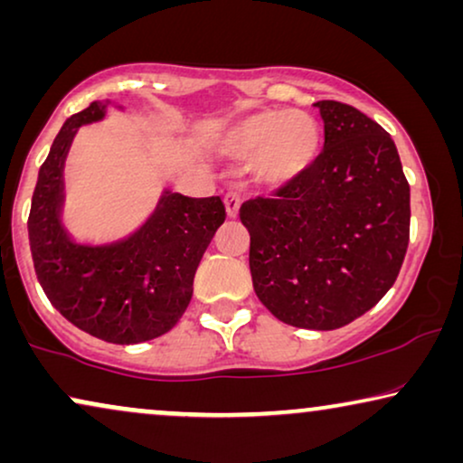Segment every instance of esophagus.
<instances>
[{
  "mask_svg": "<svg viewBox=\"0 0 463 463\" xmlns=\"http://www.w3.org/2000/svg\"><path fill=\"white\" fill-rule=\"evenodd\" d=\"M225 211H227V217L230 219H236L238 213H240V204H242V198H240V194L236 192H230L225 195Z\"/></svg>",
  "mask_w": 463,
  "mask_h": 463,
  "instance_id": "obj_1",
  "label": "esophagus"
}]
</instances>
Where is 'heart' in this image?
<instances>
[{"label": "heart", "instance_id": "b5f03b06", "mask_svg": "<svg viewBox=\"0 0 463 463\" xmlns=\"http://www.w3.org/2000/svg\"><path fill=\"white\" fill-rule=\"evenodd\" d=\"M320 126L306 111L265 109L238 118L217 137L219 154L252 157V173L265 187L301 179L320 151Z\"/></svg>", "mask_w": 463, "mask_h": 463}]
</instances>
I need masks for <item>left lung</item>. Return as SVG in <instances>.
I'll list each match as a JSON object with an SVG mask.
<instances>
[{
  "label": "left lung",
  "mask_w": 463,
  "mask_h": 463,
  "mask_svg": "<svg viewBox=\"0 0 463 463\" xmlns=\"http://www.w3.org/2000/svg\"><path fill=\"white\" fill-rule=\"evenodd\" d=\"M325 149L274 200H249L259 301L297 328L350 325L388 293L409 246L411 192L392 137L356 107L318 100Z\"/></svg>",
  "instance_id": "1"
}]
</instances>
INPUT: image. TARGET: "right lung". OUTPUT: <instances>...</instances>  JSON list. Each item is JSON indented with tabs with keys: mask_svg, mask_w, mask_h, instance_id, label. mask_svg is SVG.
Returning a JSON list of instances; mask_svg holds the SVG:
<instances>
[{
	"mask_svg": "<svg viewBox=\"0 0 463 463\" xmlns=\"http://www.w3.org/2000/svg\"><path fill=\"white\" fill-rule=\"evenodd\" d=\"M113 100H94L62 124L37 175L29 213L35 274L65 318L107 344H143L168 333L192 301L194 276L225 221L221 198H187L162 189L149 217L116 240H78L65 223V162L81 126Z\"/></svg>",
	"mask_w": 463,
	"mask_h": 463,
	"instance_id": "add662e5",
	"label": "right lung"
}]
</instances>
